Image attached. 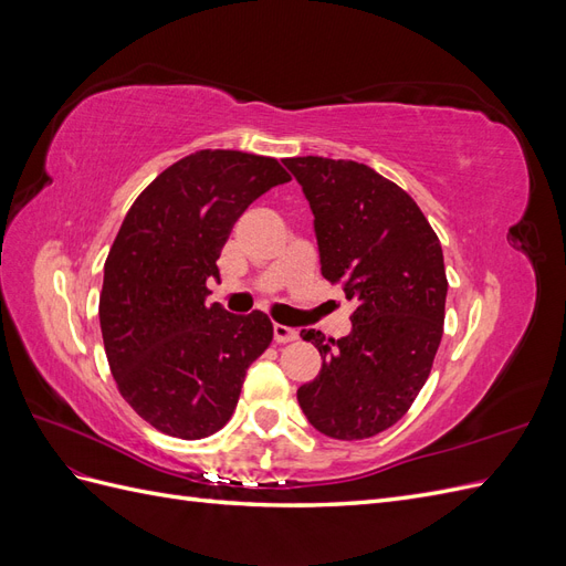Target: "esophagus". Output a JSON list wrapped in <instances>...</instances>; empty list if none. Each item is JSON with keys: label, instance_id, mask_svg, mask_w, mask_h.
<instances>
[{"label": "esophagus", "instance_id": "34e87169", "mask_svg": "<svg viewBox=\"0 0 566 566\" xmlns=\"http://www.w3.org/2000/svg\"><path fill=\"white\" fill-rule=\"evenodd\" d=\"M297 337H300V333L295 328H290V325L273 323V339H276L279 345H285V342H295Z\"/></svg>", "mask_w": 566, "mask_h": 566}]
</instances>
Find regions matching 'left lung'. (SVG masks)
Returning <instances> with one entry per match:
<instances>
[{"mask_svg":"<svg viewBox=\"0 0 566 566\" xmlns=\"http://www.w3.org/2000/svg\"><path fill=\"white\" fill-rule=\"evenodd\" d=\"M314 212L321 273L356 304L352 333L302 331L323 364L297 401L318 432L368 439L403 418L443 333L447 269L416 200L368 165L285 158Z\"/></svg>","mask_w":566,"mask_h":566,"instance_id":"1","label":"left lung"}]
</instances>
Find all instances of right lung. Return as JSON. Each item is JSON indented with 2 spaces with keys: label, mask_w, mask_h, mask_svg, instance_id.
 <instances>
[{
  "label": "right lung",
  "mask_w": 566,
  "mask_h": 566,
  "mask_svg": "<svg viewBox=\"0 0 566 566\" xmlns=\"http://www.w3.org/2000/svg\"><path fill=\"white\" fill-rule=\"evenodd\" d=\"M290 181L279 160L198 150L167 167L134 200L104 266L98 321L125 401L177 439L219 432L245 370L271 345L266 314L208 304V279L248 205Z\"/></svg>",
  "instance_id": "add662e5"
}]
</instances>
